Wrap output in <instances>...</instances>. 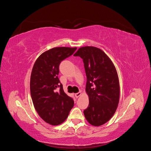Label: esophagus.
<instances>
[{"label":"esophagus","instance_id":"1","mask_svg":"<svg viewBox=\"0 0 151 151\" xmlns=\"http://www.w3.org/2000/svg\"><path fill=\"white\" fill-rule=\"evenodd\" d=\"M81 95V92H79V93H76V94H75V96H76V98H79Z\"/></svg>","mask_w":151,"mask_h":151}]
</instances>
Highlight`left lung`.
Returning a JSON list of instances; mask_svg holds the SVG:
<instances>
[{"label":"left lung","mask_w":151,"mask_h":151,"mask_svg":"<svg viewBox=\"0 0 151 151\" xmlns=\"http://www.w3.org/2000/svg\"><path fill=\"white\" fill-rule=\"evenodd\" d=\"M74 56L83 59L87 77L86 91L89 103L84 110L86 119L92 125H102L113 116L119 103L115 67L106 53L96 47H81Z\"/></svg>","instance_id":"left-lung-1"}]
</instances>
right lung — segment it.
<instances>
[{
    "mask_svg": "<svg viewBox=\"0 0 151 151\" xmlns=\"http://www.w3.org/2000/svg\"><path fill=\"white\" fill-rule=\"evenodd\" d=\"M77 48L56 47L45 52L37 58L32 69L30 91L35 108L49 124L64 122L74 106L73 99L67 95L59 81V65L71 56ZM58 88L59 91H57Z\"/></svg>",
    "mask_w": 151,
    "mask_h": 151,
    "instance_id": "1",
    "label": "right lung"
}]
</instances>
